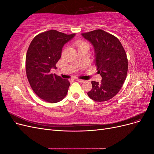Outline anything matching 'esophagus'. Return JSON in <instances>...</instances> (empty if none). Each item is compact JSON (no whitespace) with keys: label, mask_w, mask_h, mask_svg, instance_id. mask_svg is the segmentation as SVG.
Segmentation results:
<instances>
[{"label":"esophagus","mask_w":154,"mask_h":154,"mask_svg":"<svg viewBox=\"0 0 154 154\" xmlns=\"http://www.w3.org/2000/svg\"><path fill=\"white\" fill-rule=\"evenodd\" d=\"M76 81H78V82H80V83H83V82H85V80H80V79H76Z\"/></svg>","instance_id":"obj_1"}]
</instances>
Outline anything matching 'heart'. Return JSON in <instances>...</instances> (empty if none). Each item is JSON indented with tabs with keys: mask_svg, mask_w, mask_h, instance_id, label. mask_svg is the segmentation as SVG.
Here are the masks:
<instances>
[{
	"mask_svg": "<svg viewBox=\"0 0 154 154\" xmlns=\"http://www.w3.org/2000/svg\"><path fill=\"white\" fill-rule=\"evenodd\" d=\"M77 47L79 48V47H81V46H84V45H87V46H88L87 43L85 42H78L77 44Z\"/></svg>",
	"mask_w": 154,
	"mask_h": 154,
	"instance_id": "b5f03b06",
	"label": "heart"
}]
</instances>
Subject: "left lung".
I'll return each instance as SVG.
<instances>
[{
  "mask_svg": "<svg viewBox=\"0 0 154 154\" xmlns=\"http://www.w3.org/2000/svg\"><path fill=\"white\" fill-rule=\"evenodd\" d=\"M94 49V63L102 78L100 83L92 81V88L87 92L92 100L108 101L118 94L127 78L128 60L119 40L102 29L82 33Z\"/></svg>",
  "mask_w": 154,
  "mask_h": 154,
  "instance_id": "8db88e82",
  "label": "left lung"
}]
</instances>
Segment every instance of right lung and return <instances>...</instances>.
Listing matches in <instances>:
<instances>
[{
  "instance_id": "right-lung-1",
  "label": "right lung",
  "mask_w": 154,
  "mask_h": 154,
  "mask_svg": "<svg viewBox=\"0 0 154 154\" xmlns=\"http://www.w3.org/2000/svg\"><path fill=\"white\" fill-rule=\"evenodd\" d=\"M75 34L66 35L49 30L36 35L26 54V69L31 87L40 98L49 103H57L66 96L70 83L55 74L52 68L61 58L63 45Z\"/></svg>"
}]
</instances>
